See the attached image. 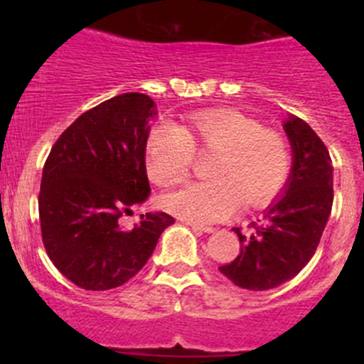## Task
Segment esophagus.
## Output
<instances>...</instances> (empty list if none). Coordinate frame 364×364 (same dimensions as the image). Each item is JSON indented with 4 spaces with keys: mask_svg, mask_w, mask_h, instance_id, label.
Instances as JSON below:
<instances>
[{
    "mask_svg": "<svg viewBox=\"0 0 364 364\" xmlns=\"http://www.w3.org/2000/svg\"><path fill=\"white\" fill-rule=\"evenodd\" d=\"M186 225L192 227L193 230H200V232L205 234H211L215 232V227H209V225H200V223H193V222H186Z\"/></svg>",
    "mask_w": 364,
    "mask_h": 364,
    "instance_id": "1",
    "label": "esophagus"
}]
</instances>
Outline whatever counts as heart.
<instances>
[{"instance_id": "1", "label": "heart", "mask_w": 364, "mask_h": 364, "mask_svg": "<svg viewBox=\"0 0 364 364\" xmlns=\"http://www.w3.org/2000/svg\"><path fill=\"white\" fill-rule=\"evenodd\" d=\"M200 151H218L208 181H192L165 196L164 204L190 222H220L247 203L269 204L284 190L292 155L287 139L253 117L232 111L197 112L185 127L160 123L146 144V168L156 185L168 186L188 176Z\"/></svg>"}]
</instances>
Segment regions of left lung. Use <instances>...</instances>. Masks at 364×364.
Instances as JSON below:
<instances>
[{"label":"left lung","mask_w":364,"mask_h":364,"mask_svg":"<svg viewBox=\"0 0 364 364\" xmlns=\"http://www.w3.org/2000/svg\"><path fill=\"white\" fill-rule=\"evenodd\" d=\"M292 146V171L284 193L240 237V255L220 273L248 291H267L294 278L314 257L333 205V164L328 148L306 121L284 123Z\"/></svg>","instance_id":"1"}]
</instances>
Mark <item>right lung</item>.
Here are the masks:
<instances>
[{"instance_id": "add662e5", "label": "right lung", "mask_w": 364, "mask_h": 364, "mask_svg": "<svg viewBox=\"0 0 364 364\" xmlns=\"http://www.w3.org/2000/svg\"><path fill=\"white\" fill-rule=\"evenodd\" d=\"M155 102L123 93L80 114L60 135L42 172L38 215L47 255L77 287H119L144 267L167 213H146L132 230L119 218L149 196L148 121Z\"/></svg>"}]
</instances>
